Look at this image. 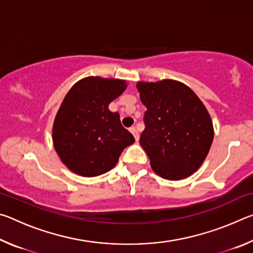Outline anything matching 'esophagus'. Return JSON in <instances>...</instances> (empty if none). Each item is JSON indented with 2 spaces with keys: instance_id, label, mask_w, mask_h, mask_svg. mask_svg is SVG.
<instances>
[{
  "instance_id": "1",
  "label": "esophagus",
  "mask_w": 253,
  "mask_h": 253,
  "mask_svg": "<svg viewBox=\"0 0 253 253\" xmlns=\"http://www.w3.org/2000/svg\"><path fill=\"white\" fill-rule=\"evenodd\" d=\"M129 130H130L131 134L134 135L135 139H136V140H138V138H139V134H138V131H137L136 127H130V128H129Z\"/></svg>"
}]
</instances>
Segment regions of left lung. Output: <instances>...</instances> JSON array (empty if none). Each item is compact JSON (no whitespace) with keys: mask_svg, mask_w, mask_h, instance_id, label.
I'll return each mask as SVG.
<instances>
[{"mask_svg":"<svg viewBox=\"0 0 253 253\" xmlns=\"http://www.w3.org/2000/svg\"><path fill=\"white\" fill-rule=\"evenodd\" d=\"M145 129L139 143L154 172L166 179L185 178L199 169L213 140L207 108L187 85L174 80L137 84Z\"/></svg>","mask_w":253,"mask_h":253,"instance_id":"left-lung-1","label":"left lung"}]
</instances>
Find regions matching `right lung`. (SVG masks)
<instances>
[{"label":"right lung","mask_w":253,"mask_h":253,"mask_svg":"<svg viewBox=\"0 0 253 253\" xmlns=\"http://www.w3.org/2000/svg\"><path fill=\"white\" fill-rule=\"evenodd\" d=\"M127 87L124 80L88 77L67 93L55 116L52 137L61 161L81 176H98L117 164L135 142L109 104Z\"/></svg>","instance_id":"1"}]
</instances>
